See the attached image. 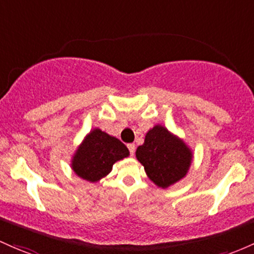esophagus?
Instances as JSON below:
<instances>
[{
    "label": "esophagus",
    "mask_w": 254,
    "mask_h": 254,
    "mask_svg": "<svg viewBox=\"0 0 254 254\" xmlns=\"http://www.w3.org/2000/svg\"><path fill=\"white\" fill-rule=\"evenodd\" d=\"M127 148H129L130 154H131V155L135 154V149H136L135 144H133V143H129V144H127Z\"/></svg>",
    "instance_id": "obj_1"
}]
</instances>
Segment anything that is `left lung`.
<instances>
[{"instance_id": "8db88e82", "label": "left lung", "mask_w": 254, "mask_h": 254, "mask_svg": "<svg viewBox=\"0 0 254 254\" xmlns=\"http://www.w3.org/2000/svg\"><path fill=\"white\" fill-rule=\"evenodd\" d=\"M136 158L154 185L166 189L185 178L193 160V152L182 138L158 124L148 130Z\"/></svg>"}]
</instances>
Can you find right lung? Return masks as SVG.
<instances>
[{"mask_svg":"<svg viewBox=\"0 0 254 254\" xmlns=\"http://www.w3.org/2000/svg\"><path fill=\"white\" fill-rule=\"evenodd\" d=\"M129 154L123 142L95 127L78 146L72 157L71 168L78 177L95 183L112 171L114 163Z\"/></svg>","mask_w":254,"mask_h":254,"instance_id":"1","label":"right lung"}]
</instances>
